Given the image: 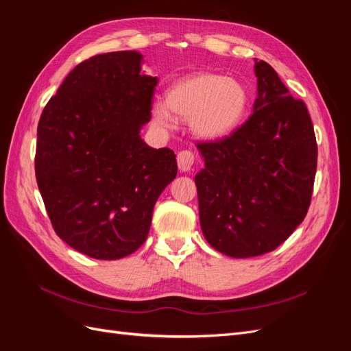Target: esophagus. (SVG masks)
Instances as JSON below:
<instances>
[{"instance_id": "esophagus-1", "label": "esophagus", "mask_w": 351, "mask_h": 351, "mask_svg": "<svg viewBox=\"0 0 351 351\" xmlns=\"http://www.w3.org/2000/svg\"><path fill=\"white\" fill-rule=\"evenodd\" d=\"M177 164H178V169L182 173H187L192 169L193 164H195V155L193 152L190 151H182L178 152L177 155Z\"/></svg>"}]
</instances>
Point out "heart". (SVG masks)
I'll return each instance as SVG.
<instances>
[{"label": "heart", "mask_w": 351, "mask_h": 351, "mask_svg": "<svg viewBox=\"0 0 351 351\" xmlns=\"http://www.w3.org/2000/svg\"><path fill=\"white\" fill-rule=\"evenodd\" d=\"M249 102V92L241 82L221 74L200 73L174 83L167 92L169 105H154V119L161 127L173 129L174 112L180 119L190 120L195 134L217 141L231 134L244 121Z\"/></svg>", "instance_id": "1"}]
</instances>
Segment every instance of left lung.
<instances>
[{"label": "left lung", "instance_id": "8db88e82", "mask_svg": "<svg viewBox=\"0 0 351 351\" xmlns=\"http://www.w3.org/2000/svg\"><path fill=\"white\" fill-rule=\"evenodd\" d=\"M258 98L249 120L197 143L195 177L202 232L215 250L252 258L277 249L311 205L317 146L311 115L268 62L254 61Z\"/></svg>", "mask_w": 351, "mask_h": 351}]
</instances>
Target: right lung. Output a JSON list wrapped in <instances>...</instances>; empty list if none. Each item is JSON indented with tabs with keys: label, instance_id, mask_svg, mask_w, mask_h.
I'll return each instance as SVG.
<instances>
[{
	"label": "right lung",
	"instance_id": "obj_1",
	"mask_svg": "<svg viewBox=\"0 0 351 351\" xmlns=\"http://www.w3.org/2000/svg\"><path fill=\"white\" fill-rule=\"evenodd\" d=\"M137 51L99 54L61 83L38 124L35 173L57 236L86 256L115 261L145 243L154 206L177 176L171 149L141 137L158 77Z\"/></svg>",
	"mask_w": 351,
	"mask_h": 351
}]
</instances>
